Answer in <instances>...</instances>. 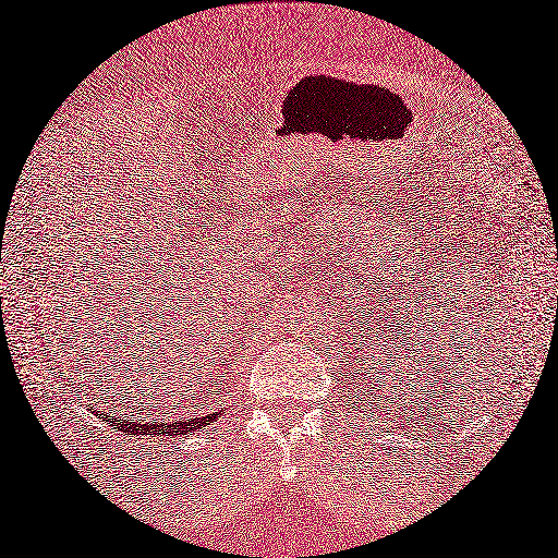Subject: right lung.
Here are the masks:
<instances>
[{"instance_id": "right-lung-1", "label": "right lung", "mask_w": 558, "mask_h": 558, "mask_svg": "<svg viewBox=\"0 0 558 558\" xmlns=\"http://www.w3.org/2000/svg\"><path fill=\"white\" fill-rule=\"evenodd\" d=\"M218 416H220V412H213V414L203 416V418H185V422H179V424H159V422H151V424H142L140 422V424H136L134 418L117 416V418H110V424L114 428H120V432H124V434H146V432H149L154 436V434L161 432V436H166V434H169V436H181V434L193 432V428L205 426V424L213 422V418H218Z\"/></svg>"}]
</instances>
